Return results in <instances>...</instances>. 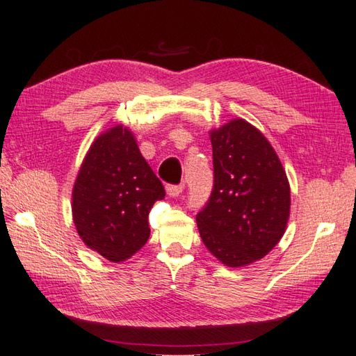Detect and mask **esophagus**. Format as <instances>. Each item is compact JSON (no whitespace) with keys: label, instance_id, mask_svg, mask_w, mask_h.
Segmentation results:
<instances>
[{"label":"esophagus","instance_id":"obj_1","mask_svg":"<svg viewBox=\"0 0 356 356\" xmlns=\"http://www.w3.org/2000/svg\"><path fill=\"white\" fill-rule=\"evenodd\" d=\"M182 186H174V184H169L166 186V193L170 196V197H178L181 193H182Z\"/></svg>","mask_w":356,"mask_h":356}]
</instances>
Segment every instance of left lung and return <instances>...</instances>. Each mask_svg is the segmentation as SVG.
I'll list each match as a JSON object with an SVG mask.
<instances>
[{"mask_svg":"<svg viewBox=\"0 0 356 356\" xmlns=\"http://www.w3.org/2000/svg\"><path fill=\"white\" fill-rule=\"evenodd\" d=\"M213 187L196 215L200 238L218 260L243 267L270 252L285 233L289 184L281 160L242 118L211 132Z\"/></svg>","mask_w":356,"mask_h":356,"instance_id":"obj_1","label":"left lung"}]
</instances>
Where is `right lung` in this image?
Here are the masks:
<instances>
[{
  "instance_id": "right-lung-1",
  "label": "right lung",
  "mask_w": 356,
  "mask_h": 356,
  "mask_svg": "<svg viewBox=\"0 0 356 356\" xmlns=\"http://www.w3.org/2000/svg\"><path fill=\"white\" fill-rule=\"evenodd\" d=\"M165 187L139 152L134 134L114 126L95 139L72 190V218L81 241L114 263L149 238L148 213Z\"/></svg>"
}]
</instances>
